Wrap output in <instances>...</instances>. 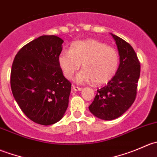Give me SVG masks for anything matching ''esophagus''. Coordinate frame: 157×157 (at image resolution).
Returning a JSON list of instances; mask_svg holds the SVG:
<instances>
[{
	"mask_svg": "<svg viewBox=\"0 0 157 157\" xmlns=\"http://www.w3.org/2000/svg\"><path fill=\"white\" fill-rule=\"evenodd\" d=\"M82 90L81 87L80 86H73V92H77V91H80Z\"/></svg>",
	"mask_w": 157,
	"mask_h": 157,
	"instance_id": "esophagus-1",
	"label": "esophagus"
}]
</instances>
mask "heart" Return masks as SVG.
<instances>
[{
	"instance_id": "heart-1",
	"label": "heart",
	"mask_w": 157,
	"mask_h": 157,
	"mask_svg": "<svg viewBox=\"0 0 157 157\" xmlns=\"http://www.w3.org/2000/svg\"><path fill=\"white\" fill-rule=\"evenodd\" d=\"M119 63V55L115 48L93 39L73 42L69 51H63L58 56V64L66 78L72 79L82 64L83 70L76 80L93 81L95 85L109 83L118 72Z\"/></svg>"
}]
</instances>
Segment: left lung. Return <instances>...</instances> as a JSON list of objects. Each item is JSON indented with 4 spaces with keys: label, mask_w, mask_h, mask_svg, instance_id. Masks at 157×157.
<instances>
[{
    "label": "left lung",
    "mask_w": 157,
    "mask_h": 157,
    "mask_svg": "<svg viewBox=\"0 0 157 157\" xmlns=\"http://www.w3.org/2000/svg\"><path fill=\"white\" fill-rule=\"evenodd\" d=\"M111 35L118 47L119 67L107 85L97 90L89 106L93 115L105 121L120 117L134 103L140 73V62L134 48L124 39Z\"/></svg>",
    "instance_id": "obj_1"
}]
</instances>
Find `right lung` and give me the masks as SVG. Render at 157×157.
Segmentation results:
<instances>
[{"mask_svg": "<svg viewBox=\"0 0 157 157\" xmlns=\"http://www.w3.org/2000/svg\"><path fill=\"white\" fill-rule=\"evenodd\" d=\"M63 42L56 36H40L20 49L12 64L14 99L30 120L42 125L60 121L68 106L71 83L58 64Z\"/></svg>", "mask_w": 157, "mask_h": 157, "instance_id": "obj_1", "label": "right lung"}]
</instances>
